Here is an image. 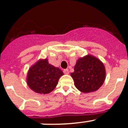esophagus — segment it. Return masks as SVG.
Masks as SVG:
<instances>
[{
    "label": "esophagus",
    "instance_id": "1",
    "mask_svg": "<svg viewBox=\"0 0 128 128\" xmlns=\"http://www.w3.org/2000/svg\"><path fill=\"white\" fill-rule=\"evenodd\" d=\"M63 72H64V74H65L68 75L69 74L68 69H65V70H63Z\"/></svg>",
    "mask_w": 128,
    "mask_h": 128
}]
</instances>
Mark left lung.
<instances>
[{"mask_svg":"<svg viewBox=\"0 0 128 128\" xmlns=\"http://www.w3.org/2000/svg\"><path fill=\"white\" fill-rule=\"evenodd\" d=\"M76 88L82 92L96 91L105 80L106 70L104 64L98 58L88 54L78 58L71 73Z\"/></svg>","mask_w":128,"mask_h":128,"instance_id":"1","label":"left lung"}]
</instances>
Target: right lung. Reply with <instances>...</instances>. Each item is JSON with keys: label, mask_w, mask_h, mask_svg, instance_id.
Returning <instances> with one entry per match:
<instances>
[{"label": "right lung", "mask_w": 128, "mask_h": 128, "mask_svg": "<svg viewBox=\"0 0 128 128\" xmlns=\"http://www.w3.org/2000/svg\"><path fill=\"white\" fill-rule=\"evenodd\" d=\"M63 75L62 70L50 64L47 58L39 59L29 68L26 83L34 92L45 94L54 90Z\"/></svg>", "instance_id": "obj_1"}]
</instances>
